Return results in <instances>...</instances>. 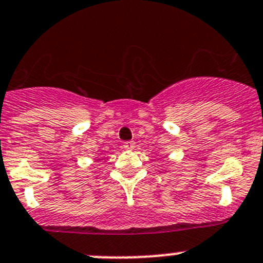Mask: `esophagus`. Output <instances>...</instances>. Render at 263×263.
<instances>
[{
    "mask_svg": "<svg viewBox=\"0 0 263 263\" xmlns=\"http://www.w3.org/2000/svg\"><path fill=\"white\" fill-rule=\"evenodd\" d=\"M122 147L126 150H132L135 147V142L134 141H126V142H123Z\"/></svg>",
    "mask_w": 263,
    "mask_h": 263,
    "instance_id": "1",
    "label": "esophagus"
}]
</instances>
